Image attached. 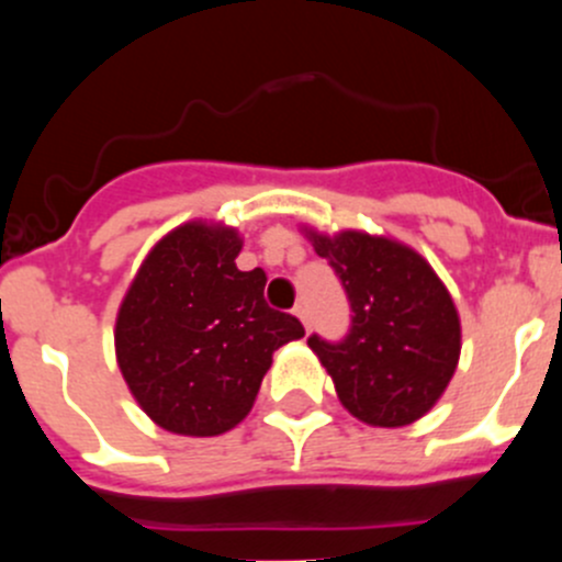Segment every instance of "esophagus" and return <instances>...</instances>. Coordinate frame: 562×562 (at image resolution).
Instances as JSON below:
<instances>
[{"label":"esophagus","instance_id":"obj_1","mask_svg":"<svg viewBox=\"0 0 562 562\" xmlns=\"http://www.w3.org/2000/svg\"><path fill=\"white\" fill-rule=\"evenodd\" d=\"M293 315H296L299 321L304 323V328H307V331H310V315H307V307H304V304H296V310H293Z\"/></svg>","mask_w":562,"mask_h":562}]
</instances>
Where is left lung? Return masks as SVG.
Segmentation results:
<instances>
[{"label":"left lung","mask_w":562,"mask_h":562,"mask_svg":"<svg viewBox=\"0 0 562 562\" xmlns=\"http://www.w3.org/2000/svg\"><path fill=\"white\" fill-rule=\"evenodd\" d=\"M315 252L342 282L353 315L339 342L307 339L339 402L372 427H405L440 400L462 331L449 291L416 249L361 231L323 236Z\"/></svg>","instance_id":"8db88e82"}]
</instances>
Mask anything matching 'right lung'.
<instances>
[{
    "instance_id": "right-lung-1",
    "label": "right lung",
    "mask_w": 562,
    "mask_h": 562,
    "mask_svg": "<svg viewBox=\"0 0 562 562\" xmlns=\"http://www.w3.org/2000/svg\"><path fill=\"white\" fill-rule=\"evenodd\" d=\"M234 228L184 223L140 263L116 315V361L146 416L162 429L212 438L252 411L271 353L304 337L271 310L263 269L239 271Z\"/></svg>"
}]
</instances>
